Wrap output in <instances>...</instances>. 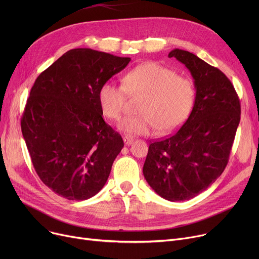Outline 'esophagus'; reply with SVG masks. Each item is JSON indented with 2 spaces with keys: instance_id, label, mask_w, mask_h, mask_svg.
<instances>
[{
  "instance_id": "esophagus-1",
  "label": "esophagus",
  "mask_w": 259,
  "mask_h": 259,
  "mask_svg": "<svg viewBox=\"0 0 259 259\" xmlns=\"http://www.w3.org/2000/svg\"><path fill=\"white\" fill-rule=\"evenodd\" d=\"M124 143H125V145L126 146H130V145H132V143H133V139L132 138H130V137H128V135H125L124 137Z\"/></svg>"
}]
</instances>
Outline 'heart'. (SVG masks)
I'll return each mask as SVG.
<instances>
[{
    "label": "heart",
    "instance_id": "b5f03b06",
    "mask_svg": "<svg viewBox=\"0 0 259 259\" xmlns=\"http://www.w3.org/2000/svg\"><path fill=\"white\" fill-rule=\"evenodd\" d=\"M130 97H143L140 115L126 117L119 128L130 135L167 134L178 129L191 113L195 88L191 78L157 63L134 67L122 77V85L107 80L99 90V104L104 115L119 119Z\"/></svg>",
    "mask_w": 259,
    "mask_h": 259
}]
</instances>
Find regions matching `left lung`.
<instances>
[{
    "instance_id": "obj_1",
    "label": "left lung",
    "mask_w": 259,
    "mask_h": 259,
    "mask_svg": "<svg viewBox=\"0 0 259 259\" xmlns=\"http://www.w3.org/2000/svg\"><path fill=\"white\" fill-rule=\"evenodd\" d=\"M194 78L195 102L185 124L149 146L143 173L154 191L170 201L193 198L224 172L240 120V101L219 68L195 54L173 49Z\"/></svg>"
}]
</instances>
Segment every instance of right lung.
I'll list each match as a JSON object with an SVG mask.
<instances>
[{
  "label": "right lung",
  "mask_w": 259,
  "mask_h": 259,
  "mask_svg": "<svg viewBox=\"0 0 259 259\" xmlns=\"http://www.w3.org/2000/svg\"><path fill=\"white\" fill-rule=\"evenodd\" d=\"M130 61L76 48L36 77L21 129L36 174L58 195L85 200L106 184L124 142L104 120L98 95Z\"/></svg>",
  "instance_id": "add662e5"
}]
</instances>
